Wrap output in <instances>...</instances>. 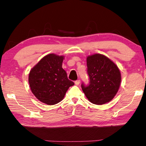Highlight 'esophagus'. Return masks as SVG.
Instances as JSON below:
<instances>
[{
  "mask_svg": "<svg viewBox=\"0 0 146 146\" xmlns=\"http://www.w3.org/2000/svg\"><path fill=\"white\" fill-rule=\"evenodd\" d=\"M80 80H77L75 81V84L76 86H78L79 84H80Z\"/></svg>",
  "mask_w": 146,
  "mask_h": 146,
  "instance_id": "1",
  "label": "esophagus"
}]
</instances>
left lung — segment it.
<instances>
[{
	"mask_svg": "<svg viewBox=\"0 0 146 146\" xmlns=\"http://www.w3.org/2000/svg\"><path fill=\"white\" fill-rule=\"evenodd\" d=\"M90 84L81 85L86 97L97 105L110 102L117 93L121 74L117 66L104 55L94 54L87 57Z\"/></svg>",
	"mask_w": 146,
	"mask_h": 146,
	"instance_id": "1",
	"label": "left lung"
}]
</instances>
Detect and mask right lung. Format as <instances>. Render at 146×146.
<instances>
[{
	"instance_id": "1",
	"label": "right lung",
	"mask_w": 146,
	"mask_h": 146,
	"mask_svg": "<svg viewBox=\"0 0 146 146\" xmlns=\"http://www.w3.org/2000/svg\"><path fill=\"white\" fill-rule=\"evenodd\" d=\"M64 58V56L48 54L29 72L28 81L32 93L38 100L48 105L60 102L69 88L74 85L62 68Z\"/></svg>"
}]
</instances>
